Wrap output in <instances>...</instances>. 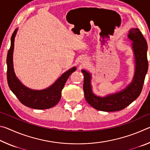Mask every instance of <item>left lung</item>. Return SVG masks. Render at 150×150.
Segmentation results:
<instances>
[{"label":"left lung","instance_id":"left-lung-1","mask_svg":"<svg viewBox=\"0 0 150 150\" xmlns=\"http://www.w3.org/2000/svg\"><path fill=\"white\" fill-rule=\"evenodd\" d=\"M128 38L133 42L132 47L136 59V72L132 82L125 89L104 98L96 96L91 91V75L86 71L82 70L84 75L83 91L85 99L91 106L96 110L105 112L121 110L135 100L142 92L148 69V61L147 58L148 44L138 28L130 30Z\"/></svg>","mask_w":150,"mask_h":150}]
</instances>
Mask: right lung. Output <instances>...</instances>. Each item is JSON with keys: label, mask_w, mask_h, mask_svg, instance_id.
Segmentation results:
<instances>
[{"label": "right lung", "mask_w": 150, "mask_h": 150, "mask_svg": "<svg viewBox=\"0 0 150 150\" xmlns=\"http://www.w3.org/2000/svg\"><path fill=\"white\" fill-rule=\"evenodd\" d=\"M16 32L17 28L14 30L11 37V45L6 58L7 81L8 87L18 98L20 102L28 107L38 110L52 108L56 105L59 101L62 96V91L64 87L65 82L70 75L76 70V67H73L63 73L54 84L46 89L35 91L24 87L16 77L13 69L12 55Z\"/></svg>", "instance_id": "obj_1"}]
</instances>
